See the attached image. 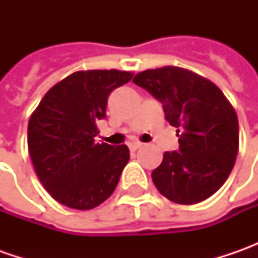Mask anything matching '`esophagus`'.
Segmentation results:
<instances>
[{
	"label": "esophagus",
	"mask_w": 258,
	"mask_h": 258,
	"mask_svg": "<svg viewBox=\"0 0 258 258\" xmlns=\"http://www.w3.org/2000/svg\"><path fill=\"white\" fill-rule=\"evenodd\" d=\"M129 148H131V151H138L139 148H142V144H139V142H134V144L129 145Z\"/></svg>",
	"instance_id": "esophagus-1"
}]
</instances>
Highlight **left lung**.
Returning <instances> with one entry per match:
<instances>
[{"instance_id": "left-lung-1", "label": "left lung", "mask_w": 258, "mask_h": 258, "mask_svg": "<svg viewBox=\"0 0 258 258\" xmlns=\"http://www.w3.org/2000/svg\"><path fill=\"white\" fill-rule=\"evenodd\" d=\"M134 83L162 103L166 120L179 136V149L165 152L152 172L155 186L182 205L210 198L227 181L238 154L233 106L210 80L181 67L145 70Z\"/></svg>"}]
</instances>
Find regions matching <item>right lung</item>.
Instances as JSON below:
<instances>
[{
  "label": "right lung",
  "mask_w": 258,
  "mask_h": 258,
  "mask_svg": "<svg viewBox=\"0 0 258 258\" xmlns=\"http://www.w3.org/2000/svg\"><path fill=\"white\" fill-rule=\"evenodd\" d=\"M134 73L87 70L53 86L28 122V151L38 179L55 201L92 210L113 194L131 155L126 145L94 144L109 94Z\"/></svg>",
  "instance_id": "obj_1"
}]
</instances>
